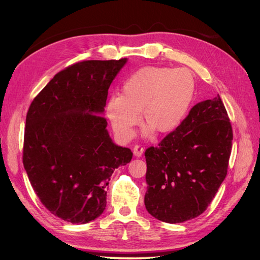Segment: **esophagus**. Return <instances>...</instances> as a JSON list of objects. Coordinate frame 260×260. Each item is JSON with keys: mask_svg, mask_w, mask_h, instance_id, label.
<instances>
[{"mask_svg": "<svg viewBox=\"0 0 260 260\" xmlns=\"http://www.w3.org/2000/svg\"><path fill=\"white\" fill-rule=\"evenodd\" d=\"M143 152H144V148L141 145H136L135 147H133V154H135L136 157H141L142 156Z\"/></svg>", "mask_w": 260, "mask_h": 260, "instance_id": "34e87169", "label": "esophagus"}]
</instances>
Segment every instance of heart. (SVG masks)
<instances>
[{
    "label": "heart",
    "instance_id": "obj_1",
    "mask_svg": "<svg viewBox=\"0 0 260 260\" xmlns=\"http://www.w3.org/2000/svg\"><path fill=\"white\" fill-rule=\"evenodd\" d=\"M196 91L190 69L147 66L138 69L122 84L121 94L108 99L106 115L123 141L133 136L140 120L159 133L175 130L182 122Z\"/></svg>",
    "mask_w": 260,
    "mask_h": 260
}]
</instances>
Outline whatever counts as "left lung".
Instances as JSON below:
<instances>
[{
  "instance_id": "1",
  "label": "left lung",
  "mask_w": 260,
  "mask_h": 260,
  "mask_svg": "<svg viewBox=\"0 0 260 260\" xmlns=\"http://www.w3.org/2000/svg\"><path fill=\"white\" fill-rule=\"evenodd\" d=\"M232 140L219 94L193 106L158 146L146 148L144 204L149 214L168 223L202 215L226 176Z\"/></svg>"
}]
</instances>
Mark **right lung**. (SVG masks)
I'll return each instance as SVG.
<instances>
[{"mask_svg":"<svg viewBox=\"0 0 260 260\" xmlns=\"http://www.w3.org/2000/svg\"><path fill=\"white\" fill-rule=\"evenodd\" d=\"M125 61H78L55 75L29 106L23 167L39 200L67 222L88 223L103 214L108 181L132 158L129 148L113 143L99 115Z\"/></svg>","mask_w":260,"mask_h":260,"instance_id":"1","label":"right lung"}]
</instances>
